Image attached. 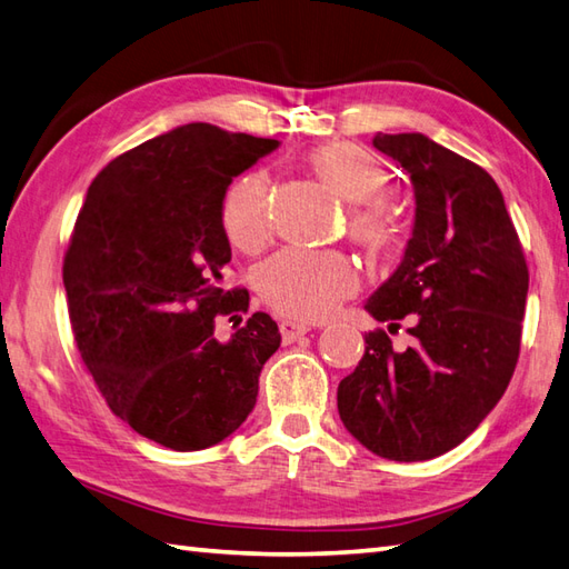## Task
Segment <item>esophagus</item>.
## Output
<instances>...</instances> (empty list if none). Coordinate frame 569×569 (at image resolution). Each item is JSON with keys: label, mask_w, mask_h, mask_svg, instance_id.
<instances>
[{"label": "esophagus", "mask_w": 569, "mask_h": 569, "mask_svg": "<svg viewBox=\"0 0 569 569\" xmlns=\"http://www.w3.org/2000/svg\"><path fill=\"white\" fill-rule=\"evenodd\" d=\"M311 331L309 323H301V321H282L280 323V336L284 343H292V340H297L299 336H305Z\"/></svg>", "instance_id": "34e87169"}]
</instances>
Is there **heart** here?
I'll return each mask as SVG.
<instances>
[{
  "label": "heart",
  "mask_w": 569,
  "mask_h": 569,
  "mask_svg": "<svg viewBox=\"0 0 569 569\" xmlns=\"http://www.w3.org/2000/svg\"><path fill=\"white\" fill-rule=\"evenodd\" d=\"M309 166L317 178L350 201V236L370 252L387 256L399 243V221L387 204L389 170L358 143L313 148ZM272 187L264 172L236 180L221 201V226L229 243L241 252H258L272 236ZM360 280L352 262L338 252L287 248L258 270L262 301L289 319L313 321L331 313L356 295Z\"/></svg>",
  "instance_id": "obj_1"
}]
</instances>
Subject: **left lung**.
Segmentation results:
<instances>
[{
    "instance_id": "8db88e82",
    "label": "left lung",
    "mask_w": 569,
    "mask_h": 569,
    "mask_svg": "<svg viewBox=\"0 0 569 569\" xmlns=\"http://www.w3.org/2000/svg\"><path fill=\"white\" fill-rule=\"evenodd\" d=\"M409 172L416 223L395 274L370 297L377 321L411 319V346L385 328L338 385V413L375 456L416 462L460 446L497 407L519 362L528 264L491 174L421 133H377Z\"/></svg>"
}]
</instances>
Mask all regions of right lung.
<instances>
[{
	"mask_svg": "<svg viewBox=\"0 0 569 569\" xmlns=\"http://www.w3.org/2000/svg\"><path fill=\"white\" fill-rule=\"evenodd\" d=\"M277 146L211 123L180 126L107 162L74 221L62 282L84 368L121 421L170 450L231 436L280 348L268 313L241 328L238 319L229 340L213 321L248 311V289H223V194Z\"/></svg>",
	"mask_w": 569,
	"mask_h": 569,
	"instance_id": "add662e5",
	"label": "right lung"
}]
</instances>
